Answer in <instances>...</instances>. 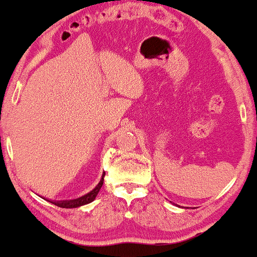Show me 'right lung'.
<instances>
[{
    "label": "right lung",
    "instance_id": "add662e5",
    "mask_svg": "<svg viewBox=\"0 0 257 257\" xmlns=\"http://www.w3.org/2000/svg\"><path fill=\"white\" fill-rule=\"evenodd\" d=\"M104 175H106V174L103 172L101 181H99L98 185H97L92 191H90L88 193H86L85 196L79 197V198L70 199V201H51V199H47V198H44V199H47V201L50 202V203L55 204V206L61 207V208H77V207H81V206H85V204H88V203H91V202L94 201V198H96L97 194H98L99 190H101L102 185H103Z\"/></svg>",
    "mask_w": 257,
    "mask_h": 257
}]
</instances>
